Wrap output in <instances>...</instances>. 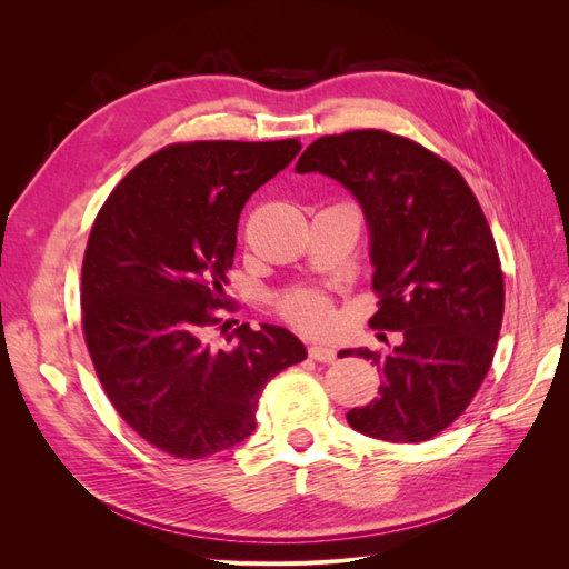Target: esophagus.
<instances>
[{
	"label": "esophagus",
	"instance_id": "34e87169",
	"mask_svg": "<svg viewBox=\"0 0 569 569\" xmlns=\"http://www.w3.org/2000/svg\"><path fill=\"white\" fill-rule=\"evenodd\" d=\"M308 356L318 360V363H332L337 358V351L330 347H322V343H311V347H308Z\"/></svg>",
	"mask_w": 569,
	"mask_h": 569
}]
</instances>
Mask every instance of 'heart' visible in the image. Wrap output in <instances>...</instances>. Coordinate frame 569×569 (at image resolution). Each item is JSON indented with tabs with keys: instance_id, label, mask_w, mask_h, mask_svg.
<instances>
[{
	"instance_id": "b5f03b06",
	"label": "heart",
	"mask_w": 569,
	"mask_h": 569,
	"mask_svg": "<svg viewBox=\"0 0 569 569\" xmlns=\"http://www.w3.org/2000/svg\"><path fill=\"white\" fill-rule=\"evenodd\" d=\"M280 313L287 322L301 327V330H325L332 322V306L318 289H297L282 299Z\"/></svg>"
}]
</instances>
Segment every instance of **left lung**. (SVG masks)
Here are the masks:
<instances>
[{
  "label": "left lung",
  "mask_w": 569,
  "mask_h": 569,
  "mask_svg": "<svg viewBox=\"0 0 569 569\" xmlns=\"http://www.w3.org/2000/svg\"><path fill=\"white\" fill-rule=\"evenodd\" d=\"M351 189L372 232V330L393 351L349 349L380 368V396L347 412L356 432L427 441L456 422L485 382L501 335V258L470 184L435 151L387 130L325 134L297 163ZM387 339V335H380Z\"/></svg>",
  "instance_id": "obj_1"
}]
</instances>
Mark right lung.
<instances>
[{"mask_svg":"<svg viewBox=\"0 0 569 569\" xmlns=\"http://www.w3.org/2000/svg\"><path fill=\"white\" fill-rule=\"evenodd\" d=\"M299 140L176 142L151 153L101 206L82 258V335L111 406L173 458L244 441L274 375L306 358L284 327L228 335L222 311L237 220ZM227 337L217 347L212 332Z\"/></svg>","mask_w":569,"mask_h":569,"instance_id":"right-lung-1","label":"right lung"}]
</instances>
